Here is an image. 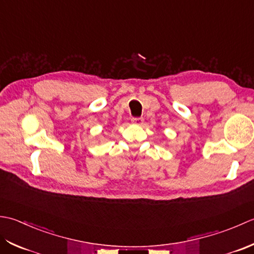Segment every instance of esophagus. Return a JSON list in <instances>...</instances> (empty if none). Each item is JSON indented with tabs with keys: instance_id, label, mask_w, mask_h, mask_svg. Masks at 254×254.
<instances>
[{
	"instance_id": "obj_1",
	"label": "esophagus",
	"mask_w": 254,
	"mask_h": 254,
	"mask_svg": "<svg viewBox=\"0 0 254 254\" xmlns=\"http://www.w3.org/2000/svg\"><path fill=\"white\" fill-rule=\"evenodd\" d=\"M131 122H132V124H134V125H142L143 124V118L142 117H133L132 120H131Z\"/></svg>"
}]
</instances>
